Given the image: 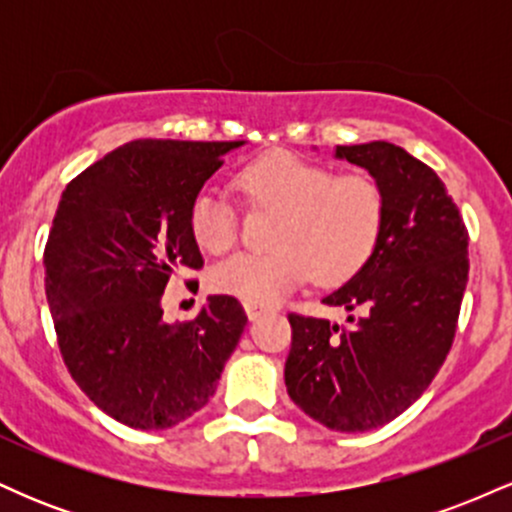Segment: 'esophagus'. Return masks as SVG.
Listing matches in <instances>:
<instances>
[{
    "label": "esophagus",
    "mask_w": 512,
    "mask_h": 512,
    "mask_svg": "<svg viewBox=\"0 0 512 512\" xmlns=\"http://www.w3.org/2000/svg\"><path fill=\"white\" fill-rule=\"evenodd\" d=\"M245 313H248L250 320H257V317L267 313V308H264V305H257V303H245Z\"/></svg>",
    "instance_id": "obj_1"
}]
</instances>
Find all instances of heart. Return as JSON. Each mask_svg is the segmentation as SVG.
<instances>
[{
    "label": "heart",
    "mask_w": 512,
    "mask_h": 512,
    "mask_svg": "<svg viewBox=\"0 0 512 512\" xmlns=\"http://www.w3.org/2000/svg\"><path fill=\"white\" fill-rule=\"evenodd\" d=\"M236 190L252 211H276L272 250L240 252L216 264L211 289L267 305L305 276L317 286H342L368 267L383 243L387 195L366 170L339 173L327 163L276 151L245 163ZM192 240L209 255L238 243V211L219 192L202 190L187 211Z\"/></svg>",
    "instance_id": "obj_1"
}]
</instances>
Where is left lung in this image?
I'll use <instances>...</instances> for the list:
<instances>
[{
  "instance_id": "obj_1",
  "label": "left lung",
  "mask_w": 512,
  "mask_h": 512,
  "mask_svg": "<svg viewBox=\"0 0 512 512\" xmlns=\"http://www.w3.org/2000/svg\"><path fill=\"white\" fill-rule=\"evenodd\" d=\"M387 195L383 243L361 274L327 296L339 327L289 313L284 380L305 414L332 431H370L416 402L455 342L467 289L469 233L443 180L402 146H337Z\"/></svg>"
}]
</instances>
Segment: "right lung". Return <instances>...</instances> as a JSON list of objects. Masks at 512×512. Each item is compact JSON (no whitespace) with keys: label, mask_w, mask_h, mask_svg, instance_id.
Instances as JSON below:
<instances>
[{"label":"right lung","mask_w":512,"mask_h":512,"mask_svg":"<svg viewBox=\"0 0 512 512\" xmlns=\"http://www.w3.org/2000/svg\"><path fill=\"white\" fill-rule=\"evenodd\" d=\"M240 144L137 139L62 192L43 252L57 346L81 392L129 428L202 409L248 322L233 296H209L190 322L161 320L170 276L204 267L192 199Z\"/></svg>","instance_id":"right-lung-1"}]
</instances>
